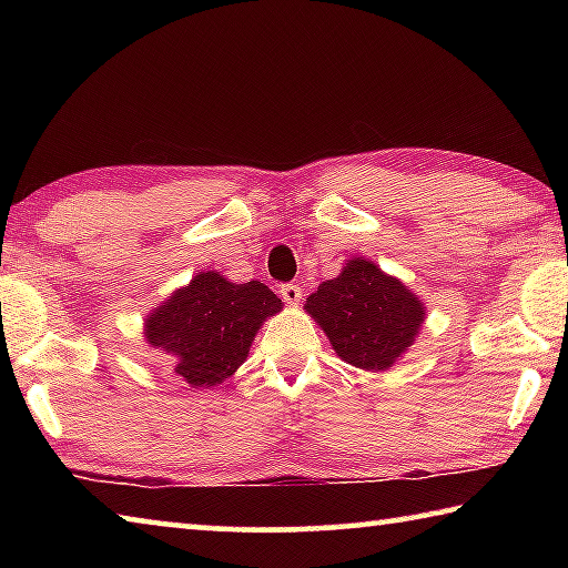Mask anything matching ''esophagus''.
<instances>
[{
    "label": "esophagus",
    "mask_w": 568,
    "mask_h": 568,
    "mask_svg": "<svg viewBox=\"0 0 568 568\" xmlns=\"http://www.w3.org/2000/svg\"><path fill=\"white\" fill-rule=\"evenodd\" d=\"M281 295H283V301L287 305H297V303H301V297H303V291L293 283H285V285H281Z\"/></svg>",
    "instance_id": "obj_1"
}]
</instances>
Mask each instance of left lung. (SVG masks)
<instances>
[{
    "label": "left lung",
    "instance_id": "left-lung-1",
    "mask_svg": "<svg viewBox=\"0 0 568 568\" xmlns=\"http://www.w3.org/2000/svg\"><path fill=\"white\" fill-rule=\"evenodd\" d=\"M303 311L328 335L341 361L371 373L390 371L426 321V303L406 283L358 255L307 295Z\"/></svg>",
    "mask_w": 568,
    "mask_h": 568
}]
</instances>
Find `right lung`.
<instances>
[{"label":"right lung","instance_id":"1","mask_svg":"<svg viewBox=\"0 0 568 568\" xmlns=\"http://www.w3.org/2000/svg\"><path fill=\"white\" fill-rule=\"evenodd\" d=\"M281 311L283 301L265 283L203 271L152 307L142 335L148 348L170 355L172 376L190 388H215L235 376L261 325Z\"/></svg>","mask_w":568,"mask_h":568}]
</instances>
